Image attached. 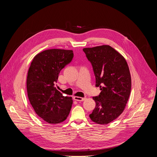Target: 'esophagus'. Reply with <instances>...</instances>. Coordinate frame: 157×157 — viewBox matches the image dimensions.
<instances>
[{
  "label": "esophagus",
  "instance_id": "1",
  "mask_svg": "<svg viewBox=\"0 0 157 157\" xmlns=\"http://www.w3.org/2000/svg\"><path fill=\"white\" fill-rule=\"evenodd\" d=\"M74 99L77 101H84L86 100V98H83V97H77V96H74Z\"/></svg>",
  "mask_w": 157,
  "mask_h": 157
}]
</instances>
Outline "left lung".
<instances>
[{"label": "left lung", "mask_w": 157, "mask_h": 157, "mask_svg": "<svg viewBox=\"0 0 157 157\" xmlns=\"http://www.w3.org/2000/svg\"><path fill=\"white\" fill-rule=\"evenodd\" d=\"M91 62L100 95L94 97L96 105L89 115L92 121L106 125L124 111L131 90V76L127 61L109 45L83 48Z\"/></svg>", "instance_id": "8db88e82"}]
</instances>
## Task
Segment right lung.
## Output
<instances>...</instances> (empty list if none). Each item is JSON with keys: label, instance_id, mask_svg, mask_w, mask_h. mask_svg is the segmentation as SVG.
<instances>
[{"label": "right lung", "instance_id": "right-lung-1", "mask_svg": "<svg viewBox=\"0 0 157 157\" xmlns=\"http://www.w3.org/2000/svg\"><path fill=\"white\" fill-rule=\"evenodd\" d=\"M73 56L72 50L46 49L34 56L29 67L27 90L30 103L38 116L50 124L63 122L70 113L72 97L63 96L54 85Z\"/></svg>", "mask_w": 157, "mask_h": 157}]
</instances>
